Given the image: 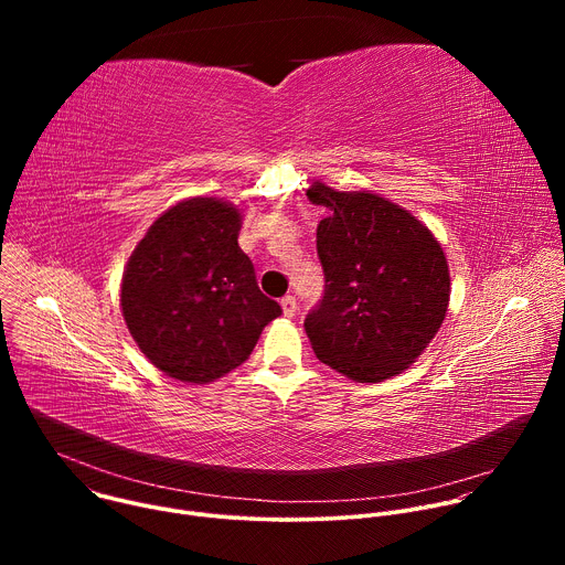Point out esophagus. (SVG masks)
I'll return each mask as SVG.
<instances>
[{
  "mask_svg": "<svg viewBox=\"0 0 565 565\" xmlns=\"http://www.w3.org/2000/svg\"><path fill=\"white\" fill-rule=\"evenodd\" d=\"M281 310H284L286 317H295V312H297V299H295L292 295H286V297L281 299Z\"/></svg>",
  "mask_w": 565,
  "mask_h": 565,
  "instance_id": "1",
  "label": "esophagus"
}]
</instances>
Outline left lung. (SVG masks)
Segmentation results:
<instances>
[{"instance_id": "8db88e82", "label": "left lung", "mask_w": 565, "mask_h": 565, "mask_svg": "<svg viewBox=\"0 0 565 565\" xmlns=\"http://www.w3.org/2000/svg\"><path fill=\"white\" fill-rule=\"evenodd\" d=\"M306 196L329 216L317 225L324 297L303 329L319 362L355 382L405 371L438 333L449 266L436 236L380 194L312 183Z\"/></svg>"}]
</instances>
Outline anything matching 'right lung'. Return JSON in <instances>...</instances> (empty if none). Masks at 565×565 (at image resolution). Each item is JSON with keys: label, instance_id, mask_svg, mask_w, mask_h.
I'll use <instances>...</instances> for the list:
<instances>
[{"label": "right lung", "instance_id": "add662e5", "mask_svg": "<svg viewBox=\"0 0 565 565\" xmlns=\"http://www.w3.org/2000/svg\"><path fill=\"white\" fill-rule=\"evenodd\" d=\"M238 230L232 203L194 196L160 214L127 262V329L145 358L174 380L205 384L230 373L281 315L259 290Z\"/></svg>", "mask_w": 565, "mask_h": 565}]
</instances>
